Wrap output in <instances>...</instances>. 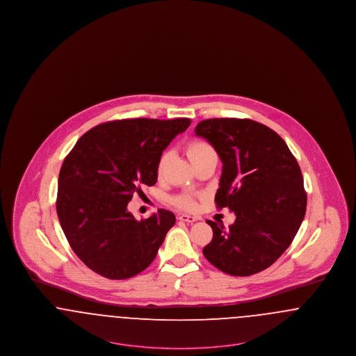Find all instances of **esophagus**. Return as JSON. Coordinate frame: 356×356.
<instances>
[{"mask_svg": "<svg viewBox=\"0 0 356 356\" xmlns=\"http://www.w3.org/2000/svg\"><path fill=\"white\" fill-rule=\"evenodd\" d=\"M179 220L186 221V222H193V221H196V218L195 216H189V215H179V218H177Z\"/></svg>", "mask_w": 356, "mask_h": 356, "instance_id": "esophagus-1", "label": "esophagus"}]
</instances>
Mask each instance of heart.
Here are the masks:
<instances>
[{
  "label": "heart",
  "mask_w": 356,
  "mask_h": 356,
  "mask_svg": "<svg viewBox=\"0 0 356 356\" xmlns=\"http://www.w3.org/2000/svg\"><path fill=\"white\" fill-rule=\"evenodd\" d=\"M186 154H188V159L191 160V163L193 164V163L202 160L207 156L216 154V152H215L213 147L209 143L203 141V140H193V141H189L186 144ZM168 159H170V153L168 152H164L160 156V159L157 161V167H156V172H157L159 176L163 173V170L165 168V164H167ZM173 204L177 205L179 208H183V209H192L196 205L195 199L191 195H181V196L175 197Z\"/></svg>",
  "instance_id": "b5f03b06"
}]
</instances>
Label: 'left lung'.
Returning a JSON list of instances; mask_svg holds the SVG:
<instances>
[{
  "label": "left lung",
  "mask_w": 356,
  "mask_h": 356,
  "mask_svg": "<svg viewBox=\"0 0 356 356\" xmlns=\"http://www.w3.org/2000/svg\"><path fill=\"white\" fill-rule=\"evenodd\" d=\"M195 134L215 148L222 163L215 203L236 215L228 228L208 220L213 237L204 256L234 276L268 268L305 219L307 195L296 159L280 136L254 120H204Z\"/></svg>",
  "instance_id": "1"
}]
</instances>
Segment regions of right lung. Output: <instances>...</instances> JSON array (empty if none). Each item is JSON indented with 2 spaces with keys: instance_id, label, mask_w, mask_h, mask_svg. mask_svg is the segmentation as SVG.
<instances>
[{
  "instance_id": "1",
  "label": "right lung",
  "mask_w": 356,
  "mask_h": 356,
  "mask_svg": "<svg viewBox=\"0 0 356 356\" xmlns=\"http://www.w3.org/2000/svg\"><path fill=\"white\" fill-rule=\"evenodd\" d=\"M189 119H125L89 129L65 157L56 209L74 254L92 271L122 280L144 271L176 218L159 209L137 221L127 205L157 181V161Z\"/></svg>"
}]
</instances>
